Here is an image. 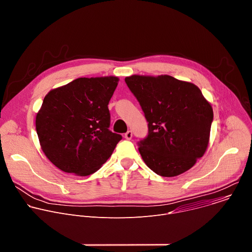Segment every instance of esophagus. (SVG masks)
Returning a JSON list of instances; mask_svg holds the SVG:
<instances>
[{
	"instance_id": "34e87169",
	"label": "esophagus",
	"mask_w": 252,
	"mask_h": 252,
	"mask_svg": "<svg viewBox=\"0 0 252 252\" xmlns=\"http://www.w3.org/2000/svg\"><path fill=\"white\" fill-rule=\"evenodd\" d=\"M125 137H126V139H131V137H132V131H131V130H127V131L125 133Z\"/></svg>"
}]
</instances>
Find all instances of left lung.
Returning <instances> with one entry per match:
<instances>
[{"label": "left lung", "instance_id": "8db88e82", "mask_svg": "<svg viewBox=\"0 0 252 252\" xmlns=\"http://www.w3.org/2000/svg\"><path fill=\"white\" fill-rule=\"evenodd\" d=\"M149 123L148 135L137 142L146 164L171 177L191 168L207 148L213 112L193 84L170 76L125 79Z\"/></svg>", "mask_w": 252, "mask_h": 252}]
</instances>
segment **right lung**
<instances>
[{"instance_id":"add662e5","label":"right lung","mask_w":252,"mask_h":252,"mask_svg":"<svg viewBox=\"0 0 252 252\" xmlns=\"http://www.w3.org/2000/svg\"><path fill=\"white\" fill-rule=\"evenodd\" d=\"M116 77L80 78L51 91L35 118L46 157L61 170L86 176L96 171L123 138L110 130L109 104Z\"/></svg>"}]
</instances>
